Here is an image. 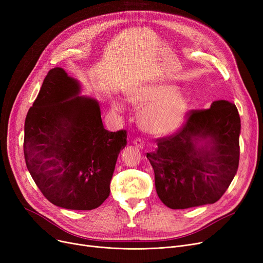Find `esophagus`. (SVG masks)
<instances>
[{
  "label": "esophagus",
  "instance_id": "1",
  "mask_svg": "<svg viewBox=\"0 0 263 263\" xmlns=\"http://www.w3.org/2000/svg\"><path fill=\"white\" fill-rule=\"evenodd\" d=\"M133 144L137 147V148H143L144 147V141L141 139V137H136L134 140Z\"/></svg>",
  "mask_w": 263,
  "mask_h": 263
}]
</instances>
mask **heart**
<instances>
[{"instance_id": "b5f03b06", "label": "heart", "mask_w": 263, "mask_h": 263, "mask_svg": "<svg viewBox=\"0 0 263 263\" xmlns=\"http://www.w3.org/2000/svg\"><path fill=\"white\" fill-rule=\"evenodd\" d=\"M173 84H149L129 95V100L136 106H145L139 117L140 126L154 135H168L184 121L190 106V96ZM115 110L121 109L118 101L113 102Z\"/></svg>"}]
</instances>
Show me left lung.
I'll use <instances>...</instances> for the list:
<instances>
[{"label":"left lung","mask_w":263,"mask_h":263,"mask_svg":"<svg viewBox=\"0 0 263 263\" xmlns=\"http://www.w3.org/2000/svg\"><path fill=\"white\" fill-rule=\"evenodd\" d=\"M240 132L237 106L217 100L208 109L191 110L180 130L157 140L147 158L161 201L171 209L216 202L237 174Z\"/></svg>","instance_id":"obj_1"}]
</instances>
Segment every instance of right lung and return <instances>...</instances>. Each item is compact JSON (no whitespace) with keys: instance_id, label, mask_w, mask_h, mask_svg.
<instances>
[{"instance_id":"add662e5","label":"right lung","mask_w":263,"mask_h":263,"mask_svg":"<svg viewBox=\"0 0 263 263\" xmlns=\"http://www.w3.org/2000/svg\"><path fill=\"white\" fill-rule=\"evenodd\" d=\"M80 91V83L63 68L51 69L27 112L23 151L27 170L50 202L92 210L109 195L127 131L105 130L98 101Z\"/></svg>"}]
</instances>
